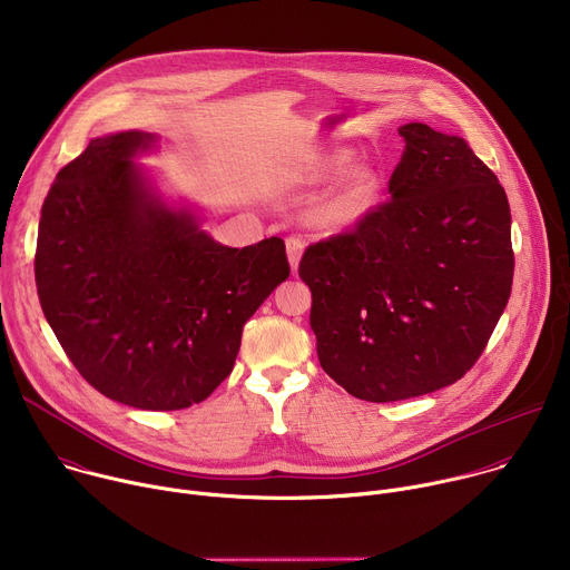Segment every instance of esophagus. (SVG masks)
I'll return each instance as SVG.
<instances>
[{
	"mask_svg": "<svg viewBox=\"0 0 570 570\" xmlns=\"http://www.w3.org/2000/svg\"><path fill=\"white\" fill-rule=\"evenodd\" d=\"M286 253H288L291 268L297 271L299 259H302V253H304V238H299V236H286Z\"/></svg>",
	"mask_w": 570,
	"mask_h": 570,
	"instance_id": "esophagus-1",
	"label": "esophagus"
}]
</instances>
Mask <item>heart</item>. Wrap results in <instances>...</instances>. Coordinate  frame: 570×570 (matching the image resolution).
Segmentation results:
<instances>
[{"label": "heart", "instance_id": "obj_1", "mask_svg": "<svg viewBox=\"0 0 570 570\" xmlns=\"http://www.w3.org/2000/svg\"><path fill=\"white\" fill-rule=\"evenodd\" d=\"M352 157L336 153L324 161V174L341 171ZM379 194V180L370 169L352 171L317 207V218L330 227H347L358 223L374 205Z\"/></svg>", "mask_w": 570, "mask_h": 570}]
</instances>
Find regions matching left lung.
Instances as JSON below:
<instances>
[{
  "mask_svg": "<svg viewBox=\"0 0 570 570\" xmlns=\"http://www.w3.org/2000/svg\"><path fill=\"white\" fill-rule=\"evenodd\" d=\"M390 198L304 250L322 370L363 401L422 396L462 379L503 315L512 216L494 171L455 135L399 128Z\"/></svg>",
  "mask_w": 570,
  "mask_h": 570,
  "instance_id": "1",
  "label": "left lung"
}]
</instances>
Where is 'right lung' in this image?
Listing matches in <instances>:
<instances>
[{"instance_id": "add662e5", "label": "right lung", "mask_w": 570, "mask_h": 570, "mask_svg": "<svg viewBox=\"0 0 570 570\" xmlns=\"http://www.w3.org/2000/svg\"><path fill=\"white\" fill-rule=\"evenodd\" d=\"M130 130L92 139L45 203L36 286L78 374L112 401L180 411L232 372L243 324L291 275L279 236L227 248L144 187Z\"/></svg>"}]
</instances>
